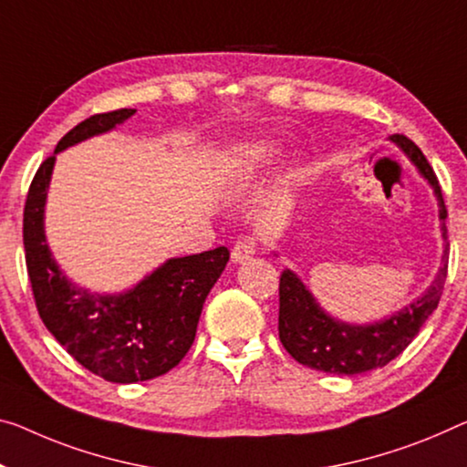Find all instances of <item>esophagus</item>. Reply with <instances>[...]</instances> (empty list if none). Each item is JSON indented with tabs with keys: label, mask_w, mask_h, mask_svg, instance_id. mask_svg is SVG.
<instances>
[{
	"label": "esophagus",
	"mask_w": 467,
	"mask_h": 467,
	"mask_svg": "<svg viewBox=\"0 0 467 467\" xmlns=\"http://www.w3.org/2000/svg\"><path fill=\"white\" fill-rule=\"evenodd\" d=\"M256 254V246L253 240H240L238 244H235L234 250H232V261L234 263H248L250 258H253Z\"/></svg>",
	"instance_id": "obj_1"
}]
</instances>
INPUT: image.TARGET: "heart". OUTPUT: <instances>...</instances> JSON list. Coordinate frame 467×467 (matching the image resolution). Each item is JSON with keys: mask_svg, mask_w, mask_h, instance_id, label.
Returning <instances> with one entry per match:
<instances>
[{"mask_svg": "<svg viewBox=\"0 0 467 467\" xmlns=\"http://www.w3.org/2000/svg\"><path fill=\"white\" fill-rule=\"evenodd\" d=\"M279 148L275 141L271 140H256L246 141L242 146L235 148L234 161L238 167V177L242 179H253L258 171H263L267 164L274 162Z\"/></svg>", "mask_w": 467, "mask_h": 467, "instance_id": "1", "label": "heart"}]
</instances>
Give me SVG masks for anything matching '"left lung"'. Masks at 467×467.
<instances>
[{
  "label": "left lung",
  "instance_id": "8db88e82",
  "mask_svg": "<svg viewBox=\"0 0 467 467\" xmlns=\"http://www.w3.org/2000/svg\"><path fill=\"white\" fill-rule=\"evenodd\" d=\"M390 141L403 152L409 162L426 179L439 200V217L442 234V261L430 288L389 317L374 324H347L329 315L308 285L292 269H284L279 277V340L298 363L326 374L357 376L384 368L397 358L415 338L420 327L439 306L444 279H447L449 242H447V209L441 193L439 179L426 156L405 135H392Z\"/></svg>",
  "mask_w": 467,
  "mask_h": 467
}]
</instances>
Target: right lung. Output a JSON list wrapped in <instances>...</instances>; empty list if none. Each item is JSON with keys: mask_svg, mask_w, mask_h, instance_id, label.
Returning <instances> with one entry per match:
<instances>
[{"mask_svg": "<svg viewBox=\"0 0 467 467\" xmlns=\"http://www.w3.org/2000/svg\"><path fill=\"white\" fill-rule=\"evenodd\" d=\"M133 114V109L93 114L64 135L28 188L23 227L26 271L43 324L85 369L117 384L146 382L182 361L196 338L204 300L229 261L225 246L167 258L123 292H91L56 263L46 235L56 154L112 131Z\"/></svg>", "mask_w": 467, "mask_h": 467, "instance_id": "obj_1", "label": "right lung"}]
</instances>
